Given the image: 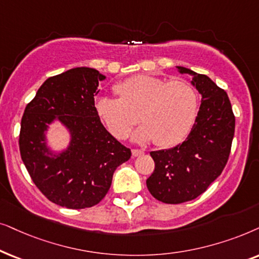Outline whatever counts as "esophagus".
I'll use <instances>...</instances> for the list:
<instances>
[{
    "mask_svg": "<svg viewBox=\"0 0 259 259\" xmlns=\"http://www.w3.org/2000/svg\"><path fill=\"white\" fill-rule=\"evenodd\" d=\"M144 154V150L142 149H133V156L134 157H137V156H141V155Z\"/></svg>",
    "mask_w": 259,
    "mask_h": 259,
    "instance_id": "esophagus-1",
    "label": "esophagus"
}]
</instances>
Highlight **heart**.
<instances>
[{
  "label": "heart",
  "mask_w": 259,
  "mask_h": 259,
  "mask_svg": "<svg viewBox=\"0 0 259 259\" xmlns=\"http://www.w3.org/2000/svg\"><path fill=\"white\" fill-rule=\"evenodd\" d=\"M119 98L102 96L96 111L116 139L124 140L140 120V142L153 140L158 147H173L187 136L198 112V92L182 79L165 80L140 74L115 85Z\"/></svg>",
  "instance_id": "b5f03b06"
}]
</instances>
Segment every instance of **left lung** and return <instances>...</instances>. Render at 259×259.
<instances>
[{
	"label": "left lung",
	"instance_id": "1",
	"mask_svg": "<svg viewBox=\"0 0 259 259\" xmlns=\"http://www.w3.org/2000/svg\"><path fill=\"white\" fill-rule=\"evenodd\" d=\"M178 70L194 75L192 84L202 98L187 139L171 149L150 153L155 169L147 179V187L164 204H182L198 198L222 174L236 125L232 106L223 89L207 75L181 66Z\"/></svg>",
	"mask_w": 259,
	"mask_h": 259
}]
</instances>
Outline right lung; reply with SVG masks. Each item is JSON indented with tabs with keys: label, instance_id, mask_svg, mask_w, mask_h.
I'll use <instances>...</instances> for the list:
<instances>
[{
	"label": "right lung",
	"instance_id": "1",
	"mask_svg": "<svg viewBox=\"0 0 259 259\" xmlns=\"http://www.w3.org/2000/svg\"><path fill=\"white\" fill-rule=\"evenodd\" d=\"M105 77L95 68L77 67L48 78L27 104L21 119V158L39 191L54 204L71 209L99 204L116 168L132 150L105 129L97 115L95 96ZM60 120L71 132L69 149L51 158L44 132Z\"/></svg>",
	"mask_w": 259,
	"mask_h": 259
}]
</instances>
